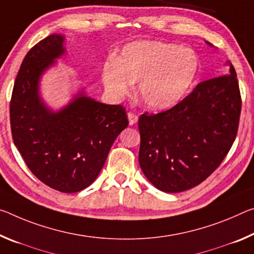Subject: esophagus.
Returning a JSON list of instances; mask_svg holds the SVG:
<instances>
[{
    "instance_id": "esophagus-1",
    "label": "esophagus",
    "mask_w": 254,
    "mask_h": 254,
    "mask_svg": "<svg viewBox=\"0 0 254 254\" xmlns=\"http://www.w3.org/2000/svg\"><path fill=\"white\" fill-rule=\"evenodd\" d=\"M127 119H128V124H130V126H134V124L138 122V116L131 112L127 113Z\"/></svg>"
}]
</instances>
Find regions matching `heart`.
I'll return each instance as SVG.
<instances>
[{
    "label": "heart",
    "mask_w": 254,
    "mask_h": 254,
    "mask_svg": "<svg viewBox=\"0 0 254 254\" xmlns=\"http://www.w3.org/2000/svg\"><path fill=\"white\" fill-rule=\"evenodd\" d=\"M200 71L193 50L160 40L127 44L119 59L104 63L102 79L107 94L122 99L139 81V97L152 111H164L183 99Z\"/></svg>",
    "instance_id": "heart-1"
}]
</instances>
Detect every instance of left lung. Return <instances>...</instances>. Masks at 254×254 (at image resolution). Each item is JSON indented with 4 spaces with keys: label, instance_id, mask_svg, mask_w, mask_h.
Wrapping results in <instances>:
<instances>
[{
    "label": "left lung",
    "instance_id": "left-lung-1",
    "mask_svg": "<svg viewBox=\"0 0 254 254\" xmlns=\"http://www.w3.org/2000/svg\"><path fill=\"white\" fill-rule=\"evenodd\" d=\"M227 64V74L200 82L171 110L140 116L139 164L158 190L178 193L196 187L228 154L242 102L235 69Z\"/></svg>",
    "mask_w": 254,
    "mask_h": 254
}]
</instances>
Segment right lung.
I'll return each mask as SVG.
<instances>
[{"label":"right lung","instance_id":"right-lung-1","mask_svg":"<svg viewBox=\"0 0 254 254\" xmlns=\"http://www.w3.org/2000/svg\"><path fill=\"white\" fill-rule=\"evenodd\" d=\"M64 40V35H50L28 52L12 91L10 121L15 147L36 178L74 193L97 179L128 121L123 106L99 103L84 88L58 111L47 106L40 79L65 54Z\"/></svg>","mask_w":254,"mask_h":254}]
</instances>
